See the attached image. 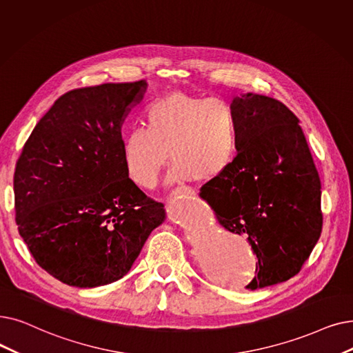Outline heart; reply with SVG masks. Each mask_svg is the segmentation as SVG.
Here are the masks:
<instances>
[{
    "mask_svg": "<svg viewBox=\"0 0 353 353\" xmlns=\"http://www.w3.org/2000/svg\"><path fill=\"white\" fill-rule=\"evenodd\" d=\"M145 127H135L121 140V161L128 179L152 189L168 161V180L209 181L222 176L238 152V121L218 98L168 94L148 103Z\"/></svg>",
    "mask_w": 353,
    "mask_h": 353,
    "instance_id": "1",
    "label": "heart"
}]
</instances>
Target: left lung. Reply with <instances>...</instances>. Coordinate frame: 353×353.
<instances>
[{
  "instance_id": "1",
  "label": "left lung",
  "mask_w": 353,
  "mask_h": 353,
  "mask_svg": "<svg viewBox=\"0 0 353 353\" xmlns=\"http://www.w3.org/2000/svg\"><path fill=\"white\" fill-rule=\"evenodd\" d=\"M231 110L238 154L201 188L218 222L245 235L258 258L248 290L290 280L317 243L323 214L320 179L299 118L270 97L243 94Z\"/></svg>"
}]
</instances>
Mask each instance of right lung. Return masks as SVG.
<instances>
[{"instance_id":"add662e5","label":"right lung","mask_w":353,"mask_h":353,"mask_svg":"<svg viewBox=\"0 0 353 353\" xmlns=\"http://www.w3.org/2000/svg\"><path fill=\"white\" fill-rule=\"evenodd\" d=\"M145 81L66 92L37 122L14 173L15 222L36 263L79 288L131 270L164 205L128 179L121 127Z\"/></svg>"}]
</instances>
